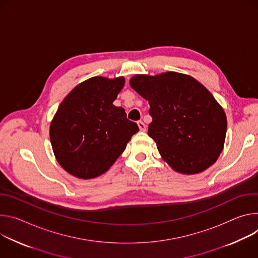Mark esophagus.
Wrapping results in <instances>:
<instances>
[{
	"mask_svg": "<svg viewBox=\"0 0 258 258\" xmlns=\"http://www.w3.org/2000/svg\"><path fill=\"white\" fill-rule=\"evenodd\" d=\"M137 125H138L140 131H147V126H146V124H145L144 122H142V121H138V122H137Z\"/></svg>",
	"mask_w": 258,
	"mask_h": 258,
	"instance_id": "1",
	"label": "esophagus"
}]
</instances>
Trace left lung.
Returning <instances> with one entry per match:
<instances>
[{"label": "left lung", "instance_id": "8db88e82", "mask_svg": "<svg viewBox=\"0 0 258 258\" xmlns=\"http://www.w3.org/2000/svg\"><path fill=\"white\" fill-rule=\"evenodd\" d=\"M129 84L149 101L153 121L148 134L171 168L181 174H197L217 161L227 121L205 86L176 72L135 75Z\"/></svg>", "mask_w": 258, "mask_h": 258}]
</instances>
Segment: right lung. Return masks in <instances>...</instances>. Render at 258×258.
<instances>
[{
  "mask_svg": "<svg viewBox=\"0 0 258 258\" xmlns=\"http://www.w3.org/2000/svg\"><path fill=\"white\" fill-rule=\"evenodd\" d=\"M125 78L93 77L64 97L50 124L54 156L71 175L92 179L105 173L125 151L136 123L113 105Z\"/></svg>",
  "mask_w": 258,
  "mask_h": 258,
  "instance_id": "1",
  "label": "right lung"
}]
</instances>
